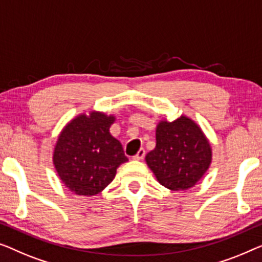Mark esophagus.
<instances>
[{
	"instance_id": "34e87169",
	"label": "esophagus",
	"mask_w": 262,
	"mask_h": 262,
	"mask_svg": "<svg viewBox=\"0 0 262 262\" xmlns=\"http://www.w3.org/2000/svg\"><path fill=\"white\" fill-rule=\"evenodd\" d=\"M145 154H146V152H145V149L143 148H141V149H139V152L135 154L134 157H133V159L134 160H142L143 158H145Z\"/></svg>"
}]
</instances>
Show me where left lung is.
Instances as JSON below:
<instances>
[{
	"instance_id": "8db88e82",
	"label": "left lung",
	"mask_w": 262,
	"mask_h": 262,
	"mask_svg": "<svg viewBox=\"0 0 262 262\" xmlns=\"http://www.w3.org/2000/svg\"><path fill=\"white\" fill-rule=\"evenodd\" d=\"M156 139V148L147 153L146 163L158 182L172 191L196 185L212 159L211 146L201 127L182 115L173 122L160 121Z\"/></svg>"
}]
</instances>
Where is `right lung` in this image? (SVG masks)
I'll return each mask as SVG.
<instances>
[{"mask_svg": "<svg viewBox=\"0 0 262 262\" xmlns=\"http://www.w3.org/2000/svg\"><path fill=\"white\" fill-rule=\"evenodd\" d=\"M115 116L80 114L64 127L54 147L53 164L65 186L91 197L105 189L121 164L128 161L122 145L110 134Z\"/></svg>", "mask_w": 262, "mask_h": 262, "instance_id": "add662e5", "label": "right lung"}]
</instances>
